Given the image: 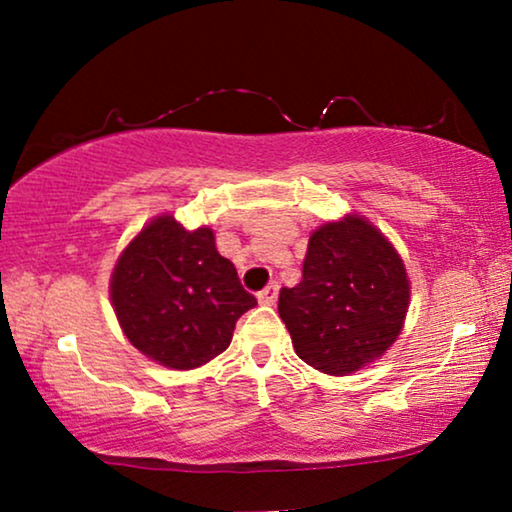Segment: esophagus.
I'll use <instances>...</instances> for the list:
<instances>
[{"label":"esophagus","instance_id":"esophagus-1","mask_svg":"<svg viewBox=\"0 0 512 512\" xmlns=\"http://www.w3.org/2000/svg\"><path fill=\"white\" fill-rule=\"evenodd\" d=\"M277 293H279V284L270 282L261 293H258V300H261L263 305H272L277 300Z\"/></svg>","mask_w":512,"mask_h":512}]
</instances>
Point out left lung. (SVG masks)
<instances>
[{
    "mask_svg": "<svg viewBox=\"0 0 512 512\" xmlns=\"http://www.w3.org/2000/svg\"><path fill=\"white\" fill-rule=\"evenodd\" d=\"M408 300L401 256L352 214L314 230L303 279L279 291L277 310L300 359L326 375H349L391 347Z\"/></svg>",
    "mask_w": 512,
    "mask_h": 512,
    "instance_id": "left-lung-1",
    "label": "left lung"
}]
</instances>
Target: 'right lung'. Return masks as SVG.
Masks as SVG:
<instances>
[{"label":"right lung","instance_id":"right-lung-1","mask_svg":"<svg viewBox=\"0 0 512 512\" xmlns=\"http://www.w3.org/2000/svg\"><path fill=\"white\" fill-rule=\"evenodd\" d=\"M111 303L139 352L188 370L230 345L237 319L256 298L216 251L212 230H186L172 216H160L118 258Z\"/></svg>","mask_w":512,"mask_h":512}]
</instances>
